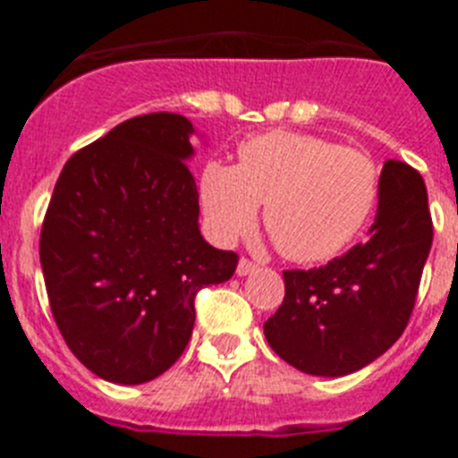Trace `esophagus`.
I'll use <instances>...</instances> for the list:
<instances>
[{
    "label": "esophagus",
    "instance_id": "obj_1",
    "mask_svg": "<svg viewBox=\"0 0 458 458\" xmlns=\"http://www.w3.org/2000/svg\"><path fill=\"white\" fill-rule=\"evenodd\" d=\"M254 270H257V264H254V261H250V259H241V261H238L236 273L241 275V277H245V275H252Z\"/></svg>",
    "mask_w": 458,
    "mask_h": 458
}]
</instances>
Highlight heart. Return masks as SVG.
<instances>
[{
	"label": "heart",
	"instance_id": "heart-1",
	"mask_svg": "<svg viewBox=\"0 0 458 458\" xmlns=\"http://www.w3.org/2000/svg\"><path fill=\"white\" fill-rule=\"evenodd\" d=\"M199 199L213 238L233 242L257 222L282 254L301 264L342 252L378 201V172L365 153L305 132L275 131L242 141L238 165L210 160Z\"/></svg>",
	"mask_w": 458,
	"mask_h": 458
}]
</instances>
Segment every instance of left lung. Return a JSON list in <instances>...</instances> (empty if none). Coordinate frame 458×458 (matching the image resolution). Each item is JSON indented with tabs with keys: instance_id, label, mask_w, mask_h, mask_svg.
Instances as JSON below:
<instances>
[{
	"instance_id": "8db88e82",
	"label": "left lung",
	"mask_w": 458,
	"mask_h": 458,
	"mask_svg": "<svg viewBox=\"0 0 458 458\" xmlns=\"http://www.w3.org/2000/svg\"><path fill=\"white\" fill-rule=\"evenodd\" d=\"M431 241L422 176L387 160L367 242L321 268L284 270V302L264 323L270 349L311 376L374 362L406 330Z\"/></svg>"
}]
</instances>
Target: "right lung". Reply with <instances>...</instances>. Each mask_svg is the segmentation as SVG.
<instances>
[{"instance_id": "obj_1", "label": "right lung", "mask_w": 458, "mask_h": 458, "mask_svg": "<svg viewBox=\"0 0 458 458\" xmlns=\"http://www.w3.org/2000/svg\"><path fill=\"white\" fill-rule=\"evenodd\" d=\"M192 135L169 112L123 121L75 153L52 192L40 232L52 317L109 383L165 374L192 337L194 295L236 270L199 232Z\"/></svg>"}]
</instances>
